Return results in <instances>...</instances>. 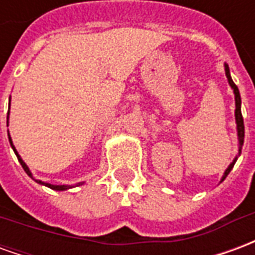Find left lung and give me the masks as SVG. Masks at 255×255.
Listing matches in <instances>:
<instances>
[{"instance_id":"8db88e82","label":"left lung","mask_w":255,"mask_h":255,"mask_svg":"<svg viewBox=\"0 0 255 255\" xmlns=\"http://www.w3.org/2000/svg\"><path fill=\"white\" fill-rule=\"evenodd\" d=\"M225 75H227V79H228V82H230L231 87L234 89V93H235V105H236V109H235V119H236V124H238V136H239V144H241V149H242V144H243V139H245V124H243V116H242V111H241V94H239V90H238V86L234 83V80L231 78L230 75V68L228 65L225 64ZM241 151V150H239ZM236 162V158L234 160V162L231 164L228 168H227V171H225L224 176H223V180H224L225 177L228 176V173L231 172V169L234 168Z\"/></svg>"}]
</instances>
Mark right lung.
<instances>
[{
  "mask_svg": "<svg viewBox=\"0 0 255 255\" xmlns=\"http://www.w3.org/2000/svg\"><path fill=\"white\" fill-rule=\"evenodd\" d=\"M9 105H10V102H9ZM8 115H9V112H8ZM9 142H10V146H12V149H13L14 154L17 155V160H19V162H20V164H21V166H23V169H24V171H25V173H27V175H28V176H30V177H32V175H31L30 169H28V166L25 165L24 161L21 160V158H20V155L17 154V151H16V149H14V146H13V144H12V140H10V138H9ZM32 179H34V177H32ZM34 180H35V179H34ZM36 182L39 183V184H43V186H46V187L52 188V190H57V191H63V190H67V188H71V186H54V184H49V183H43V182H41V180H36ZM79 184H80V183H79ZM79 184H78V186H79Z\"/></svg>",
  "mask_w": 255,
  "mask_h": 255,
  "instance_id": "add662e5",
  "label": "right lung"
}]
</instances>
